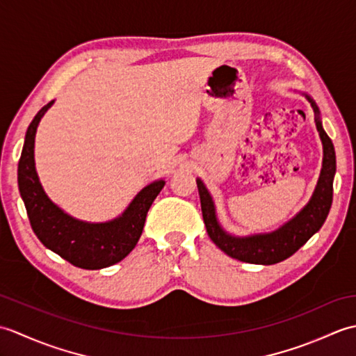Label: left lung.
<instances>
[{"instance_id":"left-lung-1","label":"left lung","mask_w":356,"mask_h":356,"mask_svg":"<svg viewBox=\"0 0 356 356\" xmlns=\"http://www.w3.org/2000/svg\"><path fill=\"white\" fill-rule=\"evenodd\" d=\"M311 102L315 113V124L323 143V165L312 197L291 220L270 232L234 236L218 222L216 203L202 179H195L199 188L203 222L209 238L232 259L252 264H275L289 259L326 222L334 195V177L337 172L335 148L321 124L320 108L307 93H301Z\"/></svg>"}]
</instances>
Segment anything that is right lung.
I'll list each match as a JSON object with an SVG mask.
<instances>
[{
  "label": "right lung",
  "mask_w": 356,
  "mask_h": 356,
  "mask_svg": "<svg viewBox=\"0 0 356 356\" xmlns=\"http://www.w3.org/2000/svg\"><path fill=\"white\" fill-rule=\"evenodd\" d=\"M55 101L38 111L30 122L18 163V186L32 229L41 243L73 266L82 269L108 268L130 254L138 243L149 207L165 185L163 179L143 186L122 214L107 222H86L67 214L51 202L38 177L35 136L42 116Z\"/></svg>",
  "instance_id": "1"
}]
</instances>
